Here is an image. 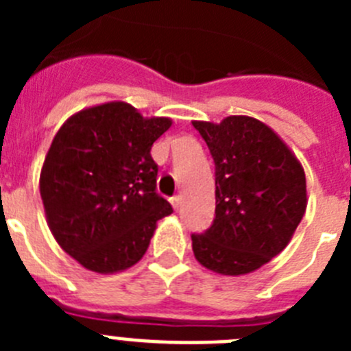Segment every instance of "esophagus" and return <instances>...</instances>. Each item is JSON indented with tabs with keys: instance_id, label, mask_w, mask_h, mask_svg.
I'll return each instance as SVG.
<instances>
[{
	"instance_id": "1",
	"label": "esophagus",
	"mask_w": 351,
	"mask_h": 351,
	"mask_svg": "<svg viewBox=\"0 0 351 351\" xmlns=\"http://www.w3.org/2000/svg\"><path fill=\"white\" fill-rule=\"evenodd\" d=\"M170 204H172L173 209L178 210L179 207H181V197H179V195H176V197H172V198H170Z\"/></svg>"
}]
</instances>
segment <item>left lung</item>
<instances>
[{
  "label": "left lung",
  "instance_id": "1",
  "mask_svg": "<svg viewBox=\"0 0 351 351\" xmlns=\"http://www.w3.org/2000/svg\"><path fill=\"white\" fill-rule=\"evenodd\" d=\"M216 165V218L191 235L195 258L216 274L241 276L290 243L306 206V173L280 135L250 116L193 121Z\"/></svg>",
  "mask_w": 351,
  "mask_h": 351
}]
</instances>
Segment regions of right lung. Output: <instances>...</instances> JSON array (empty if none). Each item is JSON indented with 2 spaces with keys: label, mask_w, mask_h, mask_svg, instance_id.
Returning <instances> with one entry per match:
<instances>
[{
  "label": "right lung",
  "mask_w": 351,
  "mask_h": 351,
  "mask_svg": "<svg viewBox=\"0 0 351 351\" xmlns=\"http://www.w3.org/2000/svg\"><path fill=\"white\" fill-rule=\"evenodd\" d=\"M169 117H142L125 101L84 108L56 133L40 172L52 235L82 267L114 274L144 256L172 206L156 193L154 142Z\"/></svg>",
  "instance_id": "obj_1"
}]
</instances>
